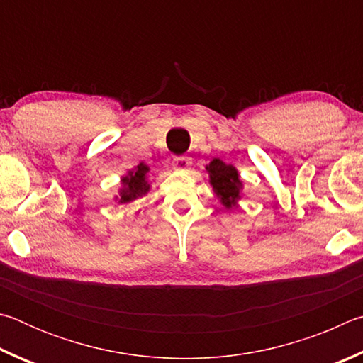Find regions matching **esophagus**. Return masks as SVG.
<instances>
[{"label": "esophagus", "instance_id": "34e87169", "mask_svg": "<svg viewBox=\"0 0 363 363\" xmlns=\"http://www.w3.org/2000/svg\"><path fill=\"white\" fill-rule=\"evenodd\" d=\"M172 167L177 169V170H188L189 167H191V159L189 157H175L174 161H172Z\"/></svg>", "mask_w": 363, "mask_h": 363}]
</instances>
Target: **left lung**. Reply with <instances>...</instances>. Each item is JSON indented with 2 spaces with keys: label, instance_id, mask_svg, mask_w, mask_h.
Wrapping results in <instances>:
<instances>
[{
  "label": "left lung",
  "instance_id": "8db88e82",
  "mask_svg": "<svg viewBox=\"0 0 363 363\" xmlns=\"http://www.w3.org/2000/svg\"><path fill=\"white\" fill-rule=\"evenodd\" d=\"M207 172L211 175V185L213 186L215 194L220 198V202L226 208H231L236 201L240 199V189H242V182H240L239 174L234 165L225 164L220 159L207 165Z\"/></svg>",
  "mask_w": 363,
  "mask_h": 363
}]
</instances>
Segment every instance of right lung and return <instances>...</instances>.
I'll return each instance as SVG.
<instances>
[{
  "label": "right lung",
  "mask_w": 363,
  "mask_h": 363,
  "mask_svg": "<svg viewBox=\"0 0 363 363\" xmlns=\"http://www.w3.org/2000/svg\"><path fill=\"white\" fill-rule=\"evenodd\" d=\"M148 170V165L142 162L123 178V188H121L119 193L121 204H127V202H132L133 199L142 198L143 194L150 191V183L148 178H146Z\"/></svg>",
  "instance_id": "obj_1"
}]
</instances>
